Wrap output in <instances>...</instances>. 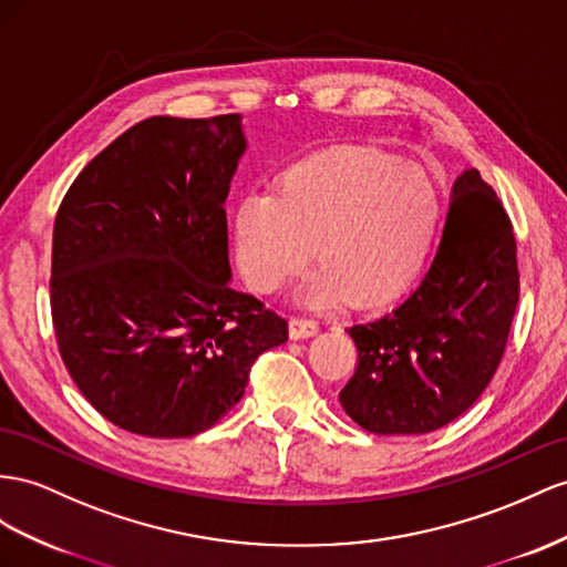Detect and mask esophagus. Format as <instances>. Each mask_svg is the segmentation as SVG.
I'll list each match as a JSON object with an SVG mask.
<instances>
[{
  "label": "esophagus",
  "instance_id": "1",
  "mask_svg": "<svg viewBox=\"0 0 567 567\" xmlns=\"http://www.w3.org/2000/svg\"><path fill=\"white\" fill-rule=\"evenodd\" d=\"M318 332V323L309 321V318H292L289 321V338L292 340H307Z\"/></svg>",
  "mask_w": 567,
  "mask_h": 567
}]
</instances>
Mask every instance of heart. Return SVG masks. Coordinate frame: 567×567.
I'll return each mask as SVG.
<instances>
[{
  "mask_svg": "<svg viewBox=\"0 0 567 567\" xmlns=\"http://www.w3.org/2000/svg\"><path fill=\"white\" fill-rule=\"evenodd\" d=\"M441 220L424 169L373 148H332L289 167L278 194L244 196L231 217L239 270L256 292H278L309 264L321 268L299 299L328 307L352 297L375 307L422 270Z\"/></svg>",
  "mask_w": 567,
  "mask_h": 567,
  "instance_id": "1",
  "label": "heart"
}]
</instances>
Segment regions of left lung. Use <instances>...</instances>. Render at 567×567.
<instances>
[{"instance_id":"8db88e82","label":"left lung","mask_w":567,"mask_h":567,"mask_svg":"<svg viewBox=\"0 0 567 567\" xmlns=\"http://www.w3.org/2000/svg\"><path fill=\"white\" fill-rule=\"evenodd\" d=\"M517 299L511 217L482 174L464 169L424 280L383 316L350 328L359 367L340 390L342 410L381 435L455 422L496 373Z\"/></svg>"}]
</instances>
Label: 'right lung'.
I'll use <instances>...</instances> for the list:
<instances>
[{"label":"right lung","mask_w":567,"mask_h":567,"mask_svg":"<svg viewBox=\"0 0 567 567\" xmlns=\"http://www.w3.org/2000/svg\"><path fill=\"white\" fill-rule=\"evenodd\" d=\"M241 114L151 117L95 155L52 235V321L71 379L107 422L188 439L241 400L287 321L229 285Z\"/></svg>","instance_id":"right-lung-1"}]
</instances>
